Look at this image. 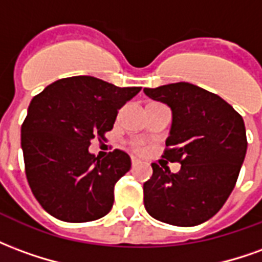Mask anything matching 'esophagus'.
<instances>
[{
  "label": "esophagus",
  "instance_id": "1",
  "mask_svg": "<svg viewBox=\"0 0 262 262\" xmlns=\"http://www.w3.org/2000/svg\"><path fill=\"white\" fill-rule=\"evenodd\" d=\"M130 161H132V165H133V167H136V165L140 163V160L137 159V157H132Z\"/></svg>",
  "mask_w": 262,
  "mask_h": 262
}]
</instances>
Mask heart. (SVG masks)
<instances>
[{
    "label": "heart",
    "instance_id": "1",
    "mask_svg": "<svg viewBox=\"0 0 262 262\" xmlns=\"http://www.w3.org/2000/svg\"><path fill=\"white\" fill-rule=\"evenodd\" d=\"M132 148L136 151V153H143L144 151V146H143V143L140 142H135L132 144Z\"/></svg>",
    "mask_w": 262,
    "mask_h": 262
}]
</instances>
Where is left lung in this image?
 Wrapping results in <instances>:
<instances>
[{
  "label": "left lung",
  "instance_id": "1",
  "mask_svg": "<svg viewBox=\"0 0 262 262\" xmlns=\"http://www.w3.org/2000/svg\"><path fill=\"white\" fill-rule=\"evenodd\" d=\"M143 91L171 108L163 157L181 164L176 174L151 164L153 176L143 185L144 208L168 225H201L219 212L236 185L247 151L244 120L219 95L189 82Z\"/></svg>",
  "mask_w": 262,
  "mask_h": 262
}]
</instances>
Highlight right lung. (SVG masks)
Here are the masks:
<instances>
[{"label": "right lung", "mask_w": 262, "mask_h": 262, "mask_svg": "<svg viewBox=\"0 0 262 262\" xmlns=\"http://www.w3.org/2000/svg\"><path fill=\"white\" fill-rule=\"evenodd\" d=\"M140 90L77 75L54 81L33 97L20 146L29 187L48 213L71 223L109 213L115 184L130 170V157L116 148L99 159L88 147L92 139H105L118 111Z\"/></svg>", "instance_id": "1"}]
</instances>
